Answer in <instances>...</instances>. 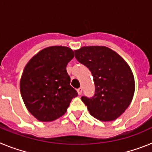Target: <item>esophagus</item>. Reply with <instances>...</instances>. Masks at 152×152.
Segmentation results:
<instances>
[{
    "mask_svg": "<svg viewBox=\"0 0 152 152\" xmlns=\"http://www.w3.org/2000/svg\"><path fill=\"white\" fill-rule=\"evenodd\" d=\"M77 93H78V94L79 95H80L81 94V93H82V88H78V89L77 90Z\"/></svg>",
    "mask_w": 152,
    "mask_h": 152,
    "instance_id": "1",
    "label": "esophagus"
}]
</instances>
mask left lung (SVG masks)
Instances as JSON below:
<instances>
[{
    "label": "left lung",
    "instance_id": "8db88e82",
    "mask_svg": "<svg viewBox=\"0 0 152 152\" xmlns=\"http://www.w3.org/2000/svg\"><path fill=\"white\" fill-rule=\"evenodd\" d=\"M76 59L92 73V97L81 96L90 113L101 121H112L128 108L133 97L135 80L128 64L105 46H85L75 51Z\"/></svg>",
    "mask_w": 152,
    "mask_h": 152
}]
</instances>
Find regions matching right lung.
Returning <instances> with one entry per match:
<instances>
[{"label": "right lung", "instance_id": "add662e5", "mask_svg": "<svg viewBox=\"0 0 152 152\" xmlns=\"http://www.w3.org/2000/svg\"><path fill=\"white\" fill-rule=\"evenodd\" d=\"M74 58L68 47L50 46L33 56L24 68L20 92L26 108L36 119L50 122L67 111L77 92L70 85L66 66Z\"/></svg>", "mask_w": 152, "mask_h": 152}]
</instances>
